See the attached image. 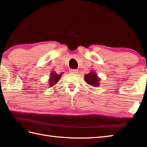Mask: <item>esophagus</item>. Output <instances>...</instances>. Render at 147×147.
Here are the masks:
<instances>
[{
    "label": "esophagus",
    "mask_w": 147,
    "mask_h": 147,
    "mask_svg": "<svg viewBox=\"0 0 147 147\" xmlns=\"http://www.w3.org/2000/svg\"><path fill=\"white\" fill-rule=\"evenodd\" d=\"M69 72L71 73H74V74H76L78 73V71L77 69H70V71Z\"/></svg>",
    "instance_id": "obj_1"
}]
</instances>
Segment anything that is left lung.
<instances>
[{"label": "left lung", "instance_id": "8db88e82", "mask_svg": "<svg viewBox=\"0 0 147 147\" xmlns=\"http://www.w3.org/2000/svg\"><path fill=\"white\" fill-rule=\"evenodd\" d=\"M84 80L88 84L93 86H98L99 84L98 82L100 81V80L98 78L96 74L93 72H91L89 74L85 75Z\"/></svg>", "mask_w": 147, "mask_h": 147}]
</instances>
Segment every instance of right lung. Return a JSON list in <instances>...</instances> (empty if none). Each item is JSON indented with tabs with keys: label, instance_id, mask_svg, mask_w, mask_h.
Wrapping results in <instances>:
<instances>
[{
	"label": "right lung",
	"instance_id": "1",
	"mask_svg": "<svg viewBox=\"0 0 147 147\" xmlns=\"http://www.w3.org/2000/svg\"><path fill=\"white\" fill-rule=\"evenodd\" d=\"M61 75H62V73H61L59 74H57L55 72H53L51 73L50 79H49V87H53L55 85L58 81H59V79L61 78Z\"/></svg>",
	"mask_w": 147,
	"mask_h": 147
}]
</instances>
